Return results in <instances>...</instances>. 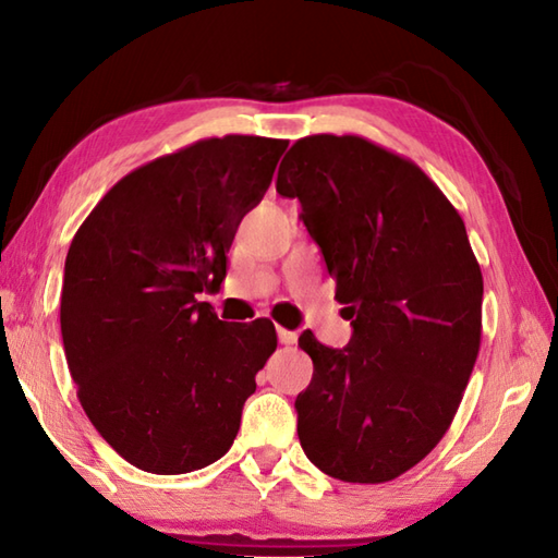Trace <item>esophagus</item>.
Listing matches in <instances>:
<instances>
[{"label":"esophagus","instance_id":"34e87169","mask_svg":"<svg viewBox=\"0 0 558 558\" xmlns=\"http://www.w3.org/2000/svg\"><path fill=\"white\" fill-rule=\"evenodd\" d=\"M278 341L282 345H292L294 341H298V333L290 331V329H282V326H278Z\"/></svg>","mask_w":558,"mask_h":558}]
</instances>
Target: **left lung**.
Instances as JSON below:
<instances>
[{
  "mask_svg": "<svg viewBox=\"0 0 558 558\" xmlns=\"http://www.w3.org/2000/svg\"><path fill=\"white\" fill-rule=\"evenodd\" d=\"M276 189L302 203L353 324L343 351L300 336L314 363L294 401L300 445L341 482H391L442 440L482 345L464 222L421 167L357 135L298 140Z\"/></svg>",
  "mask_w": 558,
  "mask_h": 558,
  "instance_id": "obj_1",
  "label": "left lung"
}]
</instances>
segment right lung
<instances>
[{
	"label": "right lung",
	"mask_w": 558,
	"mask_h": 558,
	"mask_svg": "<svg viewBox=\"0 0 558 558\" xmlns=\"http://www.w3.org/2000/svg\"><path fill=\"white\" fill-rule=\"evenodd\" d=\"M288 140L207 137L142 163L76 229L60 329L76 397L101 438L149 474H189L232 447L270 319L227 324L217 290L242 217L268 191Z\"/></svg>",
	"instance_id": "obj_1"
}]
</instances>
